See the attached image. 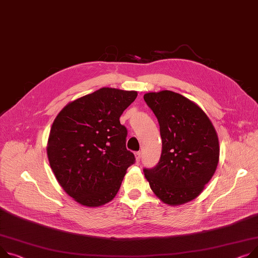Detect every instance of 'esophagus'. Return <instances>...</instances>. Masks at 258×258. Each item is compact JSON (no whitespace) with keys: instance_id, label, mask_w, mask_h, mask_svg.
Segmentation results:
<instances>
[{"instance_id":"1","label":"esophagus","mask_w":258,"mask_h":258,"mask_svg":"<svg viewBox=\"0 0 258 258\" xmlns=\"http://www.w3.org/2000/svg\"><path fill=\"white\" fill-rule=\"evenodd\" d=\"M135 158H136V162L139 163L141 160V151H137L135 152Z\"/></svg>"}]
</instances>
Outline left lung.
Returning a JSON list of instances; mask_svg holds the SVG:
<instances>
[{
	"label": "left lung",
	"mask_w": 258,
	"mask_h": 258,
	"mask_svg": "<svg viewBox=\"0 0 258 258\" xmlns=\"http://www.w3.org/2000/svg\"><path fill=\"white\" fill-rule=\"evenodd\" d=\"M144 100L158 119L162 138L160 162L144 168V175L164 203L191 201L217 169L220 147L216 130L207 114L179 93L149 92Z\"/></svg>",
	"instance_id": "obj_1"
}]
</instances>
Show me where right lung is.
<instances>
[{
	"label": "right lung",
	"instance_id": "1",
	"mask_svg": "<svg viewBox=\"0 0 258 258\" xmlns=\"http://www.w3.org/2000/svg\"><path fill=\"white\" fill-rule=\"evenodd\" d=\"M137 91L100 88L66 105L55 118L47 158L63 190L85 207H100L119 191L136 161L119 118Z\"/></svg>",
	"mask_w": 258,
	"mask_h": 258
}]
</instances>
